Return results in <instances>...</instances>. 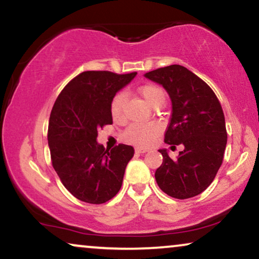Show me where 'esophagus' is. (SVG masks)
Segmentation results:
<instances>
[{
  "label": "esophagus",
  "mask_w": 259,
  "mask_h": 259,
  "mask_svg": "<svg viewBox=\"0 0 259 259\" xmlns=\"http://www.w3.org/2000/svg\"><path fill=\"white\" fill-rule=\"evenodd\" d=\"M135 151H136V153L143 154V153H147V151H148V149H147V148H140V147H137V148H136V149H135Z\"/></svg>",
  "instance_id": "esophagus-1"
}]
</instances>
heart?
<instances>
[{
	"label": "heart",
	"instance_id": "1",
	"mask_svg": "<svg viewBox=\"0 0 259 259\" xmlns=\"http://www.w3.org/2000/svg\"><path fill=\"white\" fill-rule=\"evenodd\" d=\"M139 94L144 101L150 106H156L163 104L165 99L164 90L155 84H144L139 89ZM124 95L118 94L113 97L111 102V115L115 119H118L123 115L124 109ZM161 132V125L158 123H144L133 124L124 133V140L129 143L137 144V146L147 147L154 142L158 133Z\"/></svg>",
	"mask_w": 259,
	"mask_h": 259
}]
</instances>
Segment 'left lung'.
I'll use <instances>...</instances> for the list:
<instances>
[{
	"instance_id": "1",
	"label": "left lung",
	"mask_w": 259,
	"mask_h": 259,
	"mask_svg": "<svg viewBox=\"0 0 259 259\" xmlns=\"http://www.w3.org/2000/svg\"><path fill=\"white\" fill-rule=\"evenodd\" d=\"M144 77L163 86L171 101L164 142L184 146L174 160L167 149L158 150L163 162L155 179L171 198H193L212 184L223 163L227 134L222 105L212 89L181 65L157 68Z\"/></svg>"
}]
</instances>
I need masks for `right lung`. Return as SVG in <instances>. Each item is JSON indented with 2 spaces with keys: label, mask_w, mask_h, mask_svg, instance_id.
I'll use <instances>...</instances> for the list:
<instances>
[{
  "label": "right lung",
  "mask_w": 259,
  "mask_h": 259,
  "mask_svg": "<svg viewBox=\"0 0 259 259\" xmlns=\"http://www.w3.org/2000/svg\"><path fill=\"white\" fill-rule=\"evenodd\" d=\"M136 74L82 72L54 103L47 135L52 164L67 191L81 201L104 204L122 187L134 148L118 144L105 149L97 136L101 127L112 124L113 97Z\"/></svg>",
  "instance_id": "obj_1"
}]
</instances>
